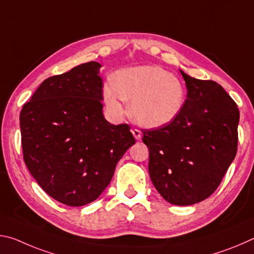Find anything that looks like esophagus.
I'll return each instance as SVG.
<instances>
[{
	"instance_id": "1",
	"label": "esophagus",
	"mask_w": 254,
	"mask_h": 254,
	"mask_svg": "<svg viewBox=\"0 0 254 254\" xmlns=\"http://www.w3.org/2000/svg\"><path fill=\"white\" fill-rule=\"evenodd\" d=\"M132 134H133V136L135 137L136 140H140L141 136H142V134H141V131L137 130V128H133V130H132Z\"/></svg>"
}]
</instances>
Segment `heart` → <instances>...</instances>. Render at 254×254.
<instances>
[{"label": "heart", "instance_id": "1", "mask_svg": "<svg viewBox=\"0 0 254 254\" xmlns=\"http://www.w3.org/2000/svg\"><path fill=\"white\" fill-rule=\"evenodd\" d=\"M103 100L114 117L130 114L141 127H165L178 118L186 101L185 86L177 77L160 66H137L118 70L114 80L103 86Z\"/></svg>", "mask_w": 254, "mask_h": 254}]
</instances>
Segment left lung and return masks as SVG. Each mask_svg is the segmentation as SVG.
I'll use <instances>...</instances> for the list:
<instances>
[{"label": "left lung", "mask_w": 254, "mask_h": 254, "mask_svg": "<svg viewBox=\"0 0 254 254\" xmlns=\"http://www.w3.org/2000/svg\"><path fill=\"white\" fill-rule=\"evenodd\" d=\"M187 98L178 118L165 127L144 130L149 175L168 203L192 205L220 186L238 150L240 112L221 85L180 70Z\"/></svg>", "instance_id": "left-lung-1"}]
</instances>
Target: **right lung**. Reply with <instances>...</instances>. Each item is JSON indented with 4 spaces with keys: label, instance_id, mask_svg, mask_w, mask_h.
Here are the masks:
<instances>
[{
    "label": "right lung",
    "instance_id": "obj_1",
    "mask_svg": "<svg viewBox=\"0 0 254 254\" xmlns=\"http://www.w3.org/2000/svg\"><path fill=\"white\" fill-rule=\"evenodd\" d=\"M101 64L89 62L41 85L20 113L23 159L49 196L68 206L98 198L135 143L127 124L103 114Z\"/></svg>",
    "mask_w": 254,
    "mask_h": 254
}]
</instances>
